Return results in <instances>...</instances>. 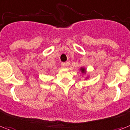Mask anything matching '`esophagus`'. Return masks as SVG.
Returning a JSON list of instances; mask_svg holds the SVG:
<instances>
[{"mask_svg":"<svg viewBox=\"0 0 130 130\" xmlns=\"http://www.w3.org/2000/svg\"><path fill=\"white\" fill-rule=\"evenodd\" d=\"M67 63H61V66L63 67H67Z\"/></svg>","mask_w":130,"mask_h":130,"instance_id":"1","label":"esophagus"}]
</instances>
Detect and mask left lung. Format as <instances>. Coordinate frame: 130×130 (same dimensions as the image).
Instances as JSON below:
<instances>
[{
	"mask_svg": "<svg viewBox=\"0 0 130 130\" xmlns=\"http://www.w3.org/2000/svg\"><path fill=\"white\" fill-rule=\"evenodd\" d=\"M80 70H81V71H82V73H85V69L84 68V67H81V69H80Z\"/></svg>",
	"mask_w": 130,
	"mask_h": 130,
	"instance_id": "8db88e82",
	"label": "left lung"
}]
</instances>
